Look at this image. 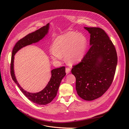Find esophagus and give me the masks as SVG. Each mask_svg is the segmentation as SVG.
Here are the masks:
<instances>
[{"label":"esophagus","instance_id":"34e87169","mask_svg":"<svg viewBox=\"0 0 129 129\" xmlns=\"http://www.w3.org/2000/svg\"><path fill=\"white\" fill-rule=\"evenodd\" d=\"M65 71H66V73L67 74H69V73H70V72H71L70 69V68H68V67H67V68H66Z\"/></svg>","mask_w":129,"mask_h":129}]
</instances>
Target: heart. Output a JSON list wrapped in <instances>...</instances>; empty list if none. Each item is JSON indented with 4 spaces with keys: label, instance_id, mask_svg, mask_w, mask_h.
Listing matches in <instances>:
<instances>
[{
    "label": "heart",
    "instance_id": "obj_1",
    "mask_svg": "<svg viewBox=\"0 0 129 129\" xmlns=\"http://www.w3.org/2000/svg\"><path fill=\"white\" fill-rule=\"evenodd\" d=\"M87 40L82 34L70 31L57 37L54 40L50 53L52 59L58 61L65 56L70 64L79 62L84 56Z\"/></svg>",
    "mask_w": 129,
    "mask_h": 129
}]
</instances>
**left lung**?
Here are the masks:
<instances>
[{
    "label": "left lung",
    "mask_w": 129,
    "mask_h": 129,
    "mask_svg": "<svg viewBox=\"0 0 129 129\" xmlns=\"http://www.w3.org/2000/svg\"><path fill=\"white\" fill-rule=\"evenodd\" d=\"M90 35V48L81 62L73 66L76 90L82 99L91 101L103 96L114 78L118 62L115 47L100 28H84Z\"/></svg>",
    "instance_id": "1"
}]
</instances>
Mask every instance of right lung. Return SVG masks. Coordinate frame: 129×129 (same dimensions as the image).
<instances>
[{"instance_id":"1","label":"right lung","mask_w":129,"mask_h":129,"mask_svg":"<svg viewBox=\"0 0 129 129\" xmlns=\"http://www.w3.org/2000/svg\"><path fill=\"white\" fill-rule=\"evenodd\" d=\"M49 29V23H47L39 30L29 34L19 40L13 47L11 55L10 73L13 80L26 98H28L32 102L39 105L48 104L56 97L61 81L66 75L65 67L63 66L52 70L51 79L44 88L39 92L31 93L24 90L17 82L13 69L14 56L15 54L22 47L38 42L40 40L42 39L48 32Z\"/></svg>"}]
</instances>
